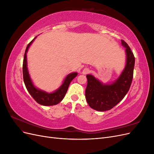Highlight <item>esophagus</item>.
<instances>
[{
  "label": "esophagus",
  "mask_w": 154,
  "mask_h": 154,
  "mask_svg": "<svg viewBox=\"0 0 154 154\" xmlns=\"http://www.w3.org/2000/svg\"><path fill=\"white\" fill-rule=\"evenodd\" d=\"M91 72V71H90V69H88V68H84L83 69V71H82V73L83 74H88Z\"/></svg>",
  "instance_id": "1"
}]
</instances>
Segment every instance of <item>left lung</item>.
Segmentation results:
<instances>
[{
    "label": "left lung",
    "instance_id": "1",
    "mask_svg": "<svg viewBox=\"0 0 154 154\" xmlns=\"http://www.w3.org/2000/svg\"><path fill=\"white\" fill-rule=\"evenodd\" d=\"M126 48L127 63L122 74L112 84H103L94 76L88 74L85 97L92 109L97 111L110 110L118 104L127 94L133 79L135 57L128 45L123 40Z\"/></svg>",
    "mask_w": 154,
    "mask_h": 154
}]
</instances>
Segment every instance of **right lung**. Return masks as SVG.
Instances as JSON below:
<instances>
[{"mask_svg": "<svg viewBox=\"0 0 154 154\" xmlns=\"http://www.w3.org/2000/svg\"><path fill=\"white\" fill-rule=\"evenodd\" d=\"M35 38L27 45L24 57V60H23V78H24V82L25 83L27 91L29 92L31 96L33 97V99L37 102V103L44 106H51L54 105L59 103L61 101L66 95L70 83L75 78L77 75V72H72L69 74V75L65 79L62 86L60 87L57 91L53 93H47L44 91H41L40 89L36 88L33 84H32V81L30 78L29 74L27 71V52L28 50L29 46L34 41Z\"/></svg>", "mask_w": 154, "mask_h": 154, "instance_id": "1", "label": "right lung"}]
</instances>
